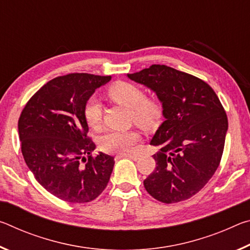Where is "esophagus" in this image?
I'll list each match as a JSON object with an SVG mask.
<instances>
[{"label":"esophagus","mask_w":250,"mask_h":250,"mask_svg":"<svg viewBox=\"0 0 250 250\" xmlns=\"http://www.w3.org/2000/svg\"><path fill=\"white\" fill-rule=\"evenodd\" d=\"M118 158H129L133 161H138L139 160V155H135V154H120L118 155Z\"/></svg>","instance_id":"34e87169"}]
</instances>
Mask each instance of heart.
Here are the masks:
<instances>
[{
	"label": "heart",
	"mask_w": 250,
	"mask_h": 250,
	"mask_svg": "<svg viewBox=\"0 0 250 250\" xmlns=\"http://www.w3.org/2000/svg\"><path fill=\"white\" fill-rule=\"evenodd\" d=\"M108 96L113 101L125 105L132 112L133 120L142 128H150L161 116L159 104L153 100L146 99V94L137 84L118 82L108 89ZM101 104L96 96L87 100L83 108V116L91 128H97L101 120ZM140 140L135 131H109L100 138V149L107 153L126 154L133 151Z\"/></svg>",
	"instance_id": "1"
}]
</instances>
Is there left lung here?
Returning a JSON list of instances; mask_svg holds the SVG:
<instances>
[{"label":"left lung","instance_id":"left-lung-1","mask_svg":"<svg viewBox=\"0 0 250 250\" xmlns=\"http://www.w3.org/2000/svg\"><path fill=\"white\" fill-rule=\"evenodd\" d=\"M128 78L149 88L162 104L164 121L150 142L159 146L155 170L143 181L162 203L188 200L204 188L221 162L228 120L217 95L202 79L166 65Z\"/></svg>","mask_w":250,"mask_h":250}]
</instances>
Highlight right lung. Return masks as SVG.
<instances>
[{"label":"right lung","instance_id":"obj_1","mask_svg":"<svg viewBox=\"0 0 250 250\" xmlns=\"http://www.w3.org/2000/svg\"><path fill=\"white\" fill-rule=\"evenodd\" d=\"M111 76L69 74L44 84L25 105L19 120L22 153L36 181L54 196L87 203L107 186L115 158L99 152L83 116L87 100ZM88 159H87L86 158ZM86 162L80 166V160Z\"/></svg>","mask_w":250,"mask_h":250}]
</instances>
